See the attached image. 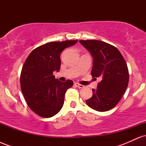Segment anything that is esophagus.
Wrapping results in <instances>:
<instances>
[{
  "label": "esophagus",
  "mask_w": 146,
  "mask_h": 146,
  "mask_svg": "<svg viewBox=\"0 0 146 146\" xmlns=\"http://www.w3.org/2000/svg\"><path fill=\"white\" fill-rule=\"evenodd\" d=\"M74 85H75V86L78 87V88H84L83 85L80 84H78V83H75Z\"/></svg>",
  "instance_id": "34e87169"
}]
</instances>
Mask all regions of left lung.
<instances>
[{
	"label": "left lung",
	"mask_w": 146,
	"mask_h": 146,
	"mask_svg": "<svg viewBox=\"0 0 146 146\" xmlns=\"http://www.w3.org/2000/svg\"><path fill=\"white\" fill-rule=\"evenodd\" d=\"M90 52L93 62L91 75L100 78L98 88L86 102L91 108L100 112L109 110L120 101L128 85L127 64L115 46L96 40H80Z\"/></svg>",
	"instance_id": "obj_1"
}]
</instances>
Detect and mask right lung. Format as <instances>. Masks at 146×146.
I'll list each match as a JSON object with an SVG mask.
<instances>
[{
	"label": "right lung",
	"mask_w": 146,
	"mask_h": 146,
	"mask_svg": "<svg viewBox=\"0 0 146 146\" xmlns=\"http://www.w3.org/2000/svg\"><path fill=\"white\" fill-rule=\"evenodd\" d=\"M78 40L51 42L33 49L25 60L21 73V87L27 105L35 113L48 118L59 113L64 102V95L73 82H62L55 78L59 71L60 53Z\"/></svg>",
	"instance_id": "add662e5"
}]
</instances>
